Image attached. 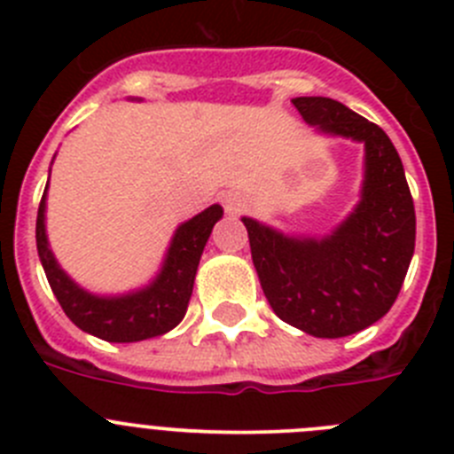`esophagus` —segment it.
<instances>
[{"label":"esophagus","instance_id":"34e87169","mask_svg":"<svg viewBox=\"0 0 454 454\" xmlns=\"http://www.w3.org/2000/svg\"><path fill=\"white\" fill-rule=\"evenodd\" d=\"M224 207H227V211H230V214H236V211H239V200H224Z\"/></svg>","mask_w":454,"mask_h":454}]
</instances>
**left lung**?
<instances>
[{
    "label": "left lung",
    "instance_id": "8db88e82",
    "mask_svg": "<svg viewBox=\"0 0 454 454\" xmlns=\"http://www.w3.org/2000/svg\"><path fill=\"white\" fill-rule=\"evenodd\" d=\"M318 131L364 143L362 202L323 239H298L243 218L252 262L284 323L318 339L366 330L393 307L416 246L414 200L391 138L346 104L291 99Z\"/></svg>",
    "mask_w": 454,
    "mask_h": 454
}]
</instances>
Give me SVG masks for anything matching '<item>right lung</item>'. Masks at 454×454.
<instances>
[{
    "label": "right lung",
    "mask_w": 454,
    "mask_h": 454,
    "mask_svg": "<svg viewBox=\"0 0 454 454\" xmlns=\"http://www.w3.org/2000/svg\"><path fill=\"white\" fill-rule=\"evenodd\" d=\"M45 198L47 188L35 220L38 256L56 300L79 330L111 343H136L166 334L182 323L195 284L200 256L214 224L223 218L220 204H211L202 214L179 224L168 247L161 272L150 286L118 298H99L77 286L56 263L45 234Z\"/></svg>",
    "instance_id": "obj_1"
}]
</instances>
